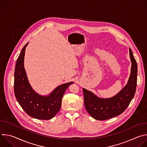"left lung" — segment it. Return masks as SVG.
Returning <instances> with one entry per match:
<instances>
[{"mask_svg":"<svg viewBox=\"0 0 147 147\" xmlns=\"http://www.w3.org/2000/svg\"><path fill=\"white\" fill-rule=\"evenodd\" d=\"M130 56L131 61V74L127 84L115 96L108 99H101L91 92L83 88L85 108L95 119L107 120L122 113L127 109L133 99L136 91L137 80V64L130 48Z\"/></svg>","mask_w":147,"mask_h":147,"instance_id":"obj_1","label":"left lung"}]
</instances>
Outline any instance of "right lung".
Listing matches in <instances>:
<instances>
[{"instance_id":"obj_1","label":"right lung","mask_w":147,"mask_h":147,"mask_svg":"<svg viewBox=\"0 0 147 147\" xmlns=\"http://www.w3.org/2000/svg\"><path fill=\"white\" fill-rule=\"evenodd\" d=\"M28 44L22 49L16 61L14 81L15 96L27 115L37 119L49 120L59 111L63 96L73 82L59 86L47 96H40L35 92L28 82L24 67L25 51Z\"/></svg>"}]
</instances>
